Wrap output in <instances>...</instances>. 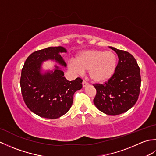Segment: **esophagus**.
Returning <instances> with one entry per match:
<instances>
[{
    "label": "esophagus",
    "mask_w": 156,
    "mask_h": 156,
    "mask_svg": "<svg viewBox=\"0 0 156 156\" xmlns=\"http://www.w3.org/2000/svg\"><path fill=\"white\" fill-rule=\"evenodd\" d=\"M88 82L86 81V80H83L82 81V87H87V86H88Z\"/></svg>",
    "instance_id": "esophagus-1"
}]
</instances>
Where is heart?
<instances>
[{"label":"heart","mask_w":156,"mask_h":156,"mask_svg":"<svg viewBox=\"0 0 156 156\" xmlns=\"http://www.w3.org/2000/svg\"><path fill=\"white\" fill-rule=\"evenodd\" d=\"M71 70L80 73L88 72L89 77L94 83H104L112 78L117 68V57L111 51L97 49L80 52L74 62H69Z\"/></svg>","instance_id":"obj_1"}]
</instances>
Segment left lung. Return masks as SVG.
<instances>
[{"label": "left lung", "instance_id": "obj_1", "mask_svg": "<svg viewBox=\"0 0 156 156\" xmlns=\"http://www.w3.org/2000/svg\"><path fill=\"white\" fill-rule=\"evenodd\" d=\"M119 58L112 78L104 84H94L97 90L94 103L99 111L108 115L127 112L136 103L140 92V68L129 52L110 47Z\"/></svg>", "mask_w": 156, "mask_h": 156}]
</instances>
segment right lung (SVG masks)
<instances>
[{
	"mask_svg": "<svg viewBox=\"0 0 156 156\" xmlns=\"http://www.w3.org/2000/svg\"><path fill=\"white\" fill-rule=\"evenodd\" d=\"M64 52L66 49L61 46L36 51L27 58L22 68L20 84L23 100L39 117L54 119L66 114L72 107L74 92L82 88L80 78L68 81L56 66L54 72L41 74V63L47 59L66 66L59 54Z\"/></svg>",
	"mask_w": 156,
	"mask_h": 156,
	"instance_id": "obj_1",
	"label": "right lung"
}]
</instances>
